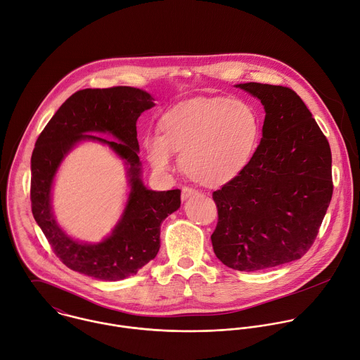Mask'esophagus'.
<instances>
[{
    "label": "esophagus",
    "mask_w": 360,
    "mask_h": 360,
    "mask_svg": "<svg viewBox=\"0 0 360 360\" xmlns=\"http://www.w3.org/2000/svg\"><path fill=\"white\" fill-rule=\"evenodd\" d=\"M196 193H198V192H196L195 189L185 186V188H182V193H181V198H182V200H186L188 198H191V196H193V195H196Z\"/></svg>",
    "instance_id": "esophagus-1"
}]
</instances>
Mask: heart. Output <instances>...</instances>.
<instances>
[{
    "instance_id": "b5f03b06",
    "label": "heart",
    "mask_w": 360,
    "mask_h": 360,
    "mask_svg": "<svg viewBox=\"0 0 360 360\" xmlns=\"http://www.w3.org/2000/svg\"><path fill=\"white\" fill-rule=\"evenodd\" d=\"M160 137L146 140L151 167L158 174L172 168L179 153L184 174L207 188L221 186L249 165L260 140L257 110L242 98L205 97L169 108L160 120Z\"/></svg>"
}]
</instances>
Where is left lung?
Wrapping results in <instances>:
<instances>
[{
	"mask_svg": "<svg viewBox=\"0 0 360 360\" xmlns=\"http://www.w3.org/2000/svg\"><path fill=\"white\" fill-rule=\"evenodd\" d=\"M234 86L263 104V137L242 174L213 192L219 220L210 238L224 266L259 271L298 260L312 246L332 198V155L294 90Z\"/></svg>",
	"mask_w": 360,
	"mask_h": 360,
	"instance_id": "8db88e82",
	"label": "left lung"
}]
</instances>
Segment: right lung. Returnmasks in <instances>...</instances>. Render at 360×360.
<instances>
[{
    "mask_svg": "<svg viewBox=\"0 0 360 360\" xmlns=\"http://www.w3.org/2000/svg\"><path fill=\"white\" fill-rule=\"evenodd\" d=\"M154 105V97L137 87L79 90L59 107L37 140L31 158L32 213L56 256L73 271L120 281L137 274L160 250L161 223L179 209L181 191H153L141 179L136 124L141 112ZM101 134L115 140L98 138ZM87 141L108 146L124 161L131 188L122 216L112 233L96 244L69 236L51 207L54 176L63 160Z\"/></svg>",
    "mask_w": 360,
    "mask_h": 360,
    "instance_id": "add662e5",
    "label": "right lung"
}]
</instances>
